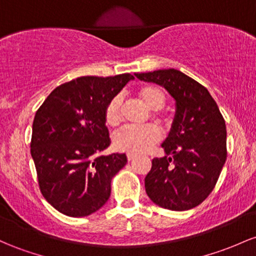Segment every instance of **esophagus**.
I'll list each match as a JSON object with an SVG mask.
<instances>
[{
	"mask_svg": "<svg viewBox=\"0 0 256 256\" xmlns=\"http://www.w3.org/2000/svg\"><path fill=\"white\" fill-rule=\"evenodd\" d=\"M126 156H128V160H132L134 156H136V154H134V153H128L126 154Z\"/></svg>",
	"mask_w": 256,
	"mask_h": 256,
	"instance_id": "obj_1",
	"label": "esophagus"
}]
</instances>
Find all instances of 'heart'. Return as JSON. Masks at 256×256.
<instances>
[{
  "instance_id": "b5f03b06",
  "label": "heart",
  "mask_w": 256,
  "mask_h": 256,
  "mask_svg": "<svg viewBox=\"0 0 256 256\" xmlns=\"http://www.w3.org/2000/svg\"><path fill=\"white\" fill-rule=\"evenodd\" d=\"M137 96L152 110H156L154 118L164 122L165 116L159 112L166 102V92L156 85L142 86L137 91ZM122 100L119 94L106 103L104 120L108 125L114 126L122 119ZM160 140V132L154 126H124L113 134V144L118 150L128 153H143Z\"/></svg>"
}]
</instances>
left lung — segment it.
<instances>
[{"label": "left lung", "mask_w": 256, "mask_h": 256, "mask_svg": "<svg viewBox=\"0 0 256 256\" xmlns=\"http://www.w3.org/2000/svg\"><path fill=\"white\" fill-rule=\"evenodd\" d=\"M162 86L176 100L171 131L152 160L146 192L164 209L184 212L199 206L214 190L227 158L226 124L209 91L176 69L134 74Z\"/></svg>", "instance_id": "8db88e82"}]
</instances>
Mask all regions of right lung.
<instances>
[{"label":"right lung","instance_id":"add662e5","mask_svg":"<svg viewBox=\"0 0 256 256\" xmlns=\"http://www.w3.org/2000/svg\"><path fill=\"white\" fill-rule=\"evenodd\" d=\"M132 78L131 74L78 78L53 90L36 112L30 152L38 187L62 214L91 215L110 196L112 178L128 158L100 156L110 144L104 109Z\"/></svg>","mask_w":256,"mask_h":256}]
</instances>
